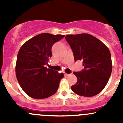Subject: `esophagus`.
<instances>
[{
  "label": "esophagus",
  "mask_w": 123,
  "mask_h": 123,
  "mask_svg": "<svg viewBox=\"0 0 123 123\" xmlns=\"http://www.w3.org/2000/svg\"><path fill=\"white\" fill-rule=\"evenodd\" d=\"M64 74L65 76H69V75H70L71 74H67V73H64Z\"/></svg>",
  "instance_id": "esophagus-1"
}]
</instances>
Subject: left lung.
Here are the masks:
<instances>
[{
	"mask_svg": "<svg viewBox=\"0 0 123 123\" xmlns=\"http://www.w3.org/2000/svg\"><path fill=\"white\" fill-rule=\"evenodd\" d=\"M74 60L83 61L84 69L74 72L77 82L71 90L80 96L91 97L99 93L107 84L112 72L111 55L108 48L89 34L67 35Z\"/></svg>",
	"mask_w": 123,
	"mask_h": 123,
	"instance_id": "1",
	"label": "left lung"
}]
</instances>
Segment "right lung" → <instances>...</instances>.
<instances>
[{"mask_svg": "<svg viewBox=\"0 0 123 123\" xmlns=\"http://www.w3.org/2000/svg\"><path fill=\"white\" fill-rule=\"evenodd\" d=\"M64 36L42 33L21 47L16 62V76L21 87L32 98H46L56 92L64 74L44 65L52 56L53 44Z\"/></svg>", "mask_w": 123, "mask_h": 123, "instance_id": "1", "label": "right lung"}]
</instances>
